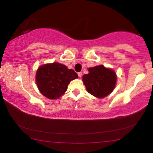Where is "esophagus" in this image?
Returning <instances> with one entry per match:
<instances>
[{
	"instance_id": "obj_1",
	"label": "esophagus",
	"mask_w": 153,
	"mask_h": 153,
	"mask_svg": "<svg viewBox=\"0 0 153 153\" xmlns=\"http://www.w3.org/2000/svg\"><path fill=\"white\" fill-rule=\"evenodd\" d=\"M78 75L79 78H81V77H82V73H81V72H79V73H78Z\"/></svg>"
}]
</instances>
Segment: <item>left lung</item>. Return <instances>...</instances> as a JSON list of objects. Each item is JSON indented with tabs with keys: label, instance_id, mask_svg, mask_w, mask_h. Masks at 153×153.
<instances>
[{
	"label": "left lung",
	"instance_id": "obj_1",
	"mask_svg": "<svg viewBox=\"0 0 153 153\" xmlns=\"http://www.w3.org/2000/svg\"><path fill=\"white\" fill-rule=\"evenodd\" d=\"M88 71V74L82 76L88 92L98 98H103L112 92L117 81L114 72L103 65L91 68Z\"/></svg>",
	"mask_w": 153,
	"mask_h": 153
}]
</instances>
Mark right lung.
<instances>
[{
    "label": "right lung",
    "instance_id": "add662e5",
    "mask_svg": "<svg viewBox=\"0 0 153 153\" xmlns=\"http://www.w3.org/2000/svg\"><path fill=\"white\" fill-rule=\"evenodd\" d=\"M73 70L58 62L47 64L39 68L36 80L42 94L50 99H56L64 94L71 80L78 78Z\"/></svg>",
    "mask_w": 153,
    "mask_h": 153
}]
</instances>
